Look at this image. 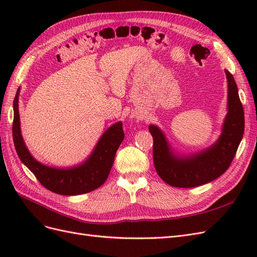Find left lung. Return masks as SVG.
Segmentation results:
<instances>
[{
  "label": "left lung",
  "mask_w": 257,
  "mask_h": 257,
  "mask_svg": "<svg viewBox=\"0 0 257 257\" xmlns=\"http://www.w3.org/2000/svg\"><path fill=\"white\" fill-rule=\"evenodd\" d=\"M227 78V113L222 133L211 146L191 154L176 152L162 130L150 124L153 137L154 167L162 180L176 188H194L213 181L226 172L234 159L244 132V113L232 75Z\"/></svg>",
  "instance_id": "8db88e82"
}]
</instances>
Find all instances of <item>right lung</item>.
I'll return each instance as SVG.
<instances>
[{
    "label": "right lung",
    "mask_w": 257,
    "mask_h": 257,
    "mask_svg": "<svg viewBox=\"0 0 257 257\" xmlns=\"http://www.w3.org/2000/svg\"><path fill=\"white\" fill-rule=\"evenodd\" d=\"M18 88L14 99L13 138L19 159L46 189L60 195H80L103 185L112 167L114 155L124 139L122 122L114 123L100 136L89 157L78 165L51 167L34 159L23 141L20 128Z\"/></svg>",
    "instance_id": "1"
}]
</instances>
